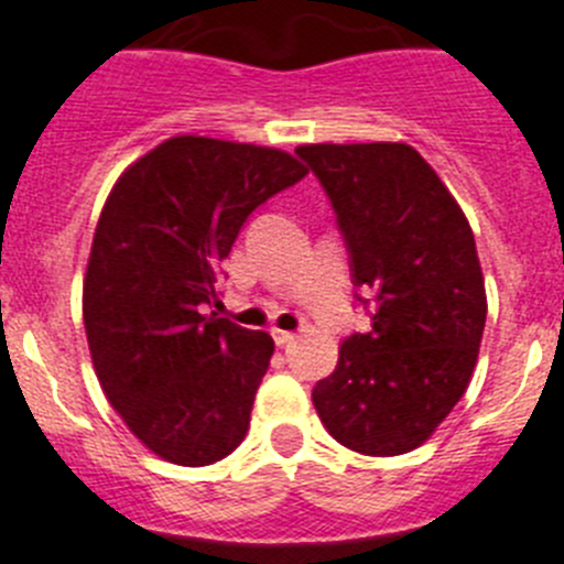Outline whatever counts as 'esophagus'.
I'll use <instances>...</instances> for the list:
<instances>
[{
  "mask_svg": "<svg viewBox=\"0 0 564 564\" xmlns=\"http://www.w3.org/2000/svg\"><path fill=\"white\" fill-rule=\"evenodd\" d=\"M273 341L279 344V347H288V344H293L296 341V333H291V330H279V327H273Z\"/></svg>",
  "mask_w": 564,
  "mask_h": 564,
  "instance_id": "34e87169",
  "label": "esophagus"
}]
</instances>
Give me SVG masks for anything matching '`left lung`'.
I'll return each instance as SVG.
<instances>
[{"label": "left lung", "mask_w": 564, "mask_h": 564, "mask_svg": "<svg viewBox=\"0 0 564 564\" xmlns=\"http://www.w3.org/2000/svg\"><path fill=\"white\" fill-rule=\"evenodd\" d=\"M296 154L330 197L352 285L376 302L372 330L344 338L313 406L347 449L403 455L430 441L475 372L488 307L475 234L406 143H307Z\"/></svg>", "instance_id": "8db88e82"}]
</instances>
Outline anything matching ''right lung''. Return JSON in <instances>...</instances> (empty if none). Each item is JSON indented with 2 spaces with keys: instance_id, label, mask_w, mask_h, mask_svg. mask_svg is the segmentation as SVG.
I'll return each mask as SVG.
<instances>
[{
  "instance_id": "1",
  "label": "right lung",
  "mask_w": 564,
  "mask_h": 564,
  "mask_svg": "<svg viewBox=\"0 0 564 564\" xmlns=\"http://www.w3.org/2000/svg\"><path fill=\"white\" fill-rule=\"evenodd\" d=\"M305 174L282 149L177 134L104 203L84 276L89 356L115 412L163 460L208 466L246 437L273 338L206 305L248 214Z\"/></svg>"
}]
</instances>
